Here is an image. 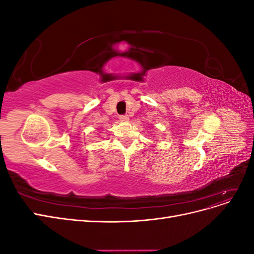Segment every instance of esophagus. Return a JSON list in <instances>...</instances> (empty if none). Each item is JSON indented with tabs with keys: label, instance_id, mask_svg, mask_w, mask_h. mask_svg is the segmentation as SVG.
I'll return each instance as SVG.
<instances>
[{
	"label": "esophagus",
	"instance_id": "34e87169",
	"mask_svg": "<svg viewBox=\"0 0 254 254\" xmlns=\"http://www.w3.org/2000/svg\"><path fill=\"white\" fill-rule=\"evenodd\" d=\"M119 119H120L122 122H126V121H128L129 117H128L127 114H122V115H120Z\"/></svg>",
	"mask_w": 254,
	"mask_h": 254
}]
</instances>
